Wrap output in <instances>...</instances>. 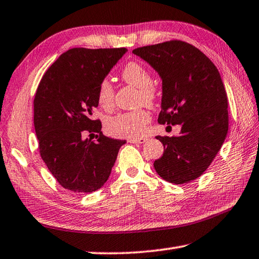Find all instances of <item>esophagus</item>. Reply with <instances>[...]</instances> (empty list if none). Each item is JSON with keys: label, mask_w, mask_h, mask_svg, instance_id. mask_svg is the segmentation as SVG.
<instances>
[{"label": "esophagus", "mask_w": 259, "mask_h": 259, "mask_svg": "<svg viewBox=\"0 0 259 259\" xmlns=\"http://www.w3.org/2000/svg\"><path fill=\"white\" fill-rule=\"evenodd\" d=\"M146 140H147L146 138L140 137V138H129L128 142L129 143H133V144H143V143H145Z\"/></svg>", "instance_id": "esophagus-1"}]
</instances>
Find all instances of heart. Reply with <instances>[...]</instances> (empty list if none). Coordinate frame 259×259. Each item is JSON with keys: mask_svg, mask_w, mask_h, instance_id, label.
Wrapping results in <instances>:
<instances>
[{"mask_svg": "<svg viewBox=\"0 0 259 259\" xmlns=\"http://www.w3.org/2000/svg\"><path fill=\"white\" fill-rule=\"evenodd\" d=\"M121 76L128 84L139 89V102L152 105L155 102L156 91L152 85V75L147 69L137 61H129L122 68ZM97 99L100 106L111 108L114 103V88L108 80L99 83ZM150 122V114L144 109L121 113L108 121V133L117 137H139L145 133L146 125Z\"/></svg>", "mask_w": 259, "mask_h": 259, "instance_id": "obj_1", "label": "heart"}]
</instances>
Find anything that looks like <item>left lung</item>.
<instances>
[{"label": "left lung", "instance_id": "1", "mask_svg": "<svg viewBox=\"0 0 259 259\" xmlns=\"http://www.w3.org/2000/svg\"><path fill=\"white\" fill-rule=\"evenodd\" d=\"M133 54L162 80L160 124H179L174 137L156 136L164 152L154 161L161 178L186 184L200 177L221 150L229 130L227 96L221 74L198 48L174 40L137 48Z\"/></svg>", "mask_w": 259, "mask_h": 259}]
</instances>
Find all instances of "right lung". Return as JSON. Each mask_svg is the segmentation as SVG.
I'll return each mask as SVG.
<instances>
[{"label": "right lung", "instance_id": "add662e5", "mask_svg": "<svg viewBox=\"0 0 259 259\" xmlns=\"http://www.w3.org/2000/svg\"><path fill=\"white\" fill-rule=\"evenodd\" d=\"M125 48H73L59 56L41 78L34 98V126L42 160L57 182L66 190L91 193L111 175L125 140L102 133L94 120L97 90ZM97 133L98 140L84 139Z\"/></svg>", "mask_w": 259, "mask_h": 259}]
</instances>
